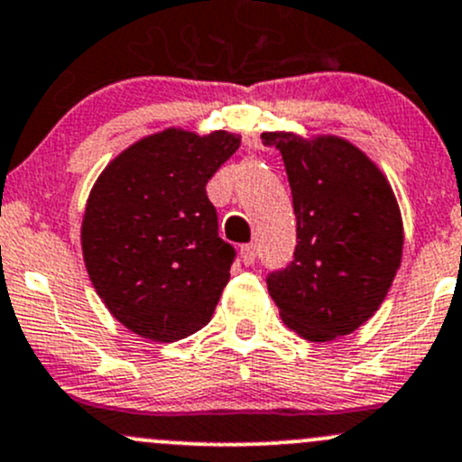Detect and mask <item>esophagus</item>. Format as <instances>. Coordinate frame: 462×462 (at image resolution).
<instances>
[{
  "instance_id": "34e87169",
  "label": "esophagus",
  "mask_w": 462,
  "mask_h": 462,
  "mask_svg": "<svg viewBox=\"0 0 462 462\" xmlns=\"http://www.w3.org/2000/svg\"><path fill=\"white\" fill-rule=\"evenodd\" d=\"M241 261L245 265H252L256 261V245L254 243H247V245H241Z\"/></svg>"
}]
</instances>
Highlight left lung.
<instances>
[{
    "instance_id": "8db88e82",
    "label": "left lung",
    "mask_w": 462,
    "mask_h": 462,
    "mask_svg": "<svg viewBox=\"0 0 462 462\" xmlns=\"http://www.w3.org/2000/svg\"><path fill=\"white\" fill-rule=\"evenodd\" d=\"M285 162L296 250L267 273L282 322L311 342L348 336L377 311L402 265L403 223L382 171L336 135L263 134Z\"/></svg>"
}]
</instances>
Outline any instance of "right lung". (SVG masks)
Here are the masks:
<instances>
[{
	"label": "right lung",
	"instance_id": "1",
	"mask_svg": "<svg viewBox=\"0 0 462 462\" xmlns=\"http://www.w3.org/2000/svg\"><path fill=\"white\" fill-rule=\"evenodd\" d=\"M239 146L227 131L166 129L96 180L80 227L85 267L129 331L175 342L210 322L236 252L219 236L206 184Z\"/></svg>",
	"mask_w": 462,
	"mask_h": 462
}]
</instances>
